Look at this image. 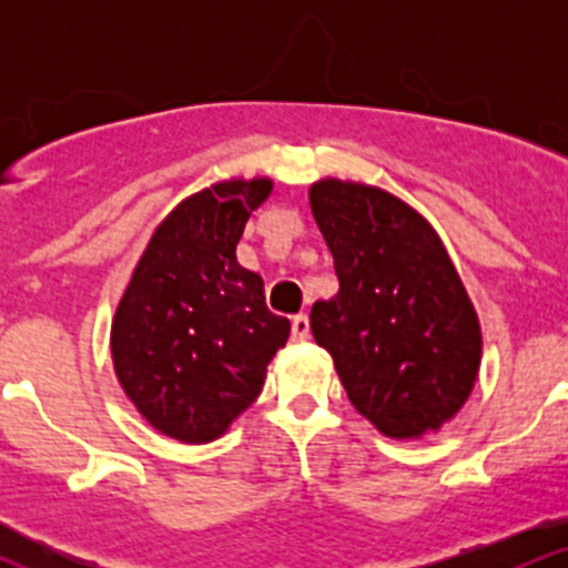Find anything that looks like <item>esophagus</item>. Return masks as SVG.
Returning <instances> with one entry per match:
<instances>
[{
  "label": "esophagus",
  "instance_id": "1",
  "mask_svg": "<svg viewBox=\"0 0 568 568\" xmlns=\"http://www.w3.org/2000/svg\"><path fill=\"white\" fill-rule=\"evenodd\" d=\"M291 336H293V342H304V338H310V321H306V315L293 317Z\"/></svg>",
  "mask_w": 568,
  "mask_h": 568
}]
</instances>
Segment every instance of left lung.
Returning <instances> with one entry per match:
<instances>
[{
  "label": "left lung",
  "mask_w": 568,
  "mask_h": 568,
  "mask_svg": "<svg viewBox=\"0 0 568 568\" xmlns=\"http://www.w3.org/2000/svg\"><path fill=\"white\" fill-rule=\"evenodd\" d=\"M310 207L338 291L310 328L357 414L395 440L438 433L478 382L484 334L446 245L387 189L321 179Z\"/></svg>",
  "instance_id": "8db88e82"
}]
</instances>
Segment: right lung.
Here are the masks:
<instances>
[{"mask_svg": "<svg viewBox=\"0 0 568 568\" xmlns=\"http://www.w3.org/2000/svg\"><path fill=\"white\" fill-rule=\"evenodd\" d=\"M275 181L226 179L189 194L160 221L112 321L122 393L158 433L211 443L256 400L291 336L264 280L237 262L247 219Z\"/></svg>", "mask_w": 568, "mask_h": 568, "instance_id": "add662e5", "label": "right lung"}]
</instances>
